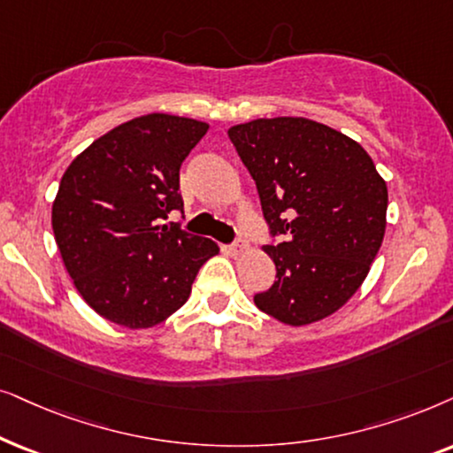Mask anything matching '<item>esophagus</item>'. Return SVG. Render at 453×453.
Wrapping results in <instances>:
<instances>
[{
  "label": "esophagus",
  "mask_w": 453,
  "mask_h": 453,
  "mask_svg": "<svg viewBox=\"0 0 453 453\" xmlns=\"http://www.w3.org/2000/svg\"><path fill=\"white\" fill-rule=\"evenodd\" d=\"M230 250H232V255H244L246 250H249V242H246L244 238H238L236 242H234L232 246H230Z\"/></svg>",
  "instance_id": "34e87169"
}]
</instances>
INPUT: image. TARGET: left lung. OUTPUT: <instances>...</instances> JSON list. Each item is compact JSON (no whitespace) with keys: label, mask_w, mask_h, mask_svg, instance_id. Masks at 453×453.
<instances>
[{"label":"left lung","mask_w":453,"mask_h":453,"mask_svg":"<svg viewBox=\"0 0 453 453\" xmlns=\"http://www.w3.org/2000/svg\"><path fill=\"white\" fill-rule=\"evenodd\" d=\"M227 136L257 184L277 271L255 304L288 325L321 321L352 298L381 249L388 186L357 141L312 119H252Z\"/></svg>","instance_id":"left-lung-1"}]
</instances>
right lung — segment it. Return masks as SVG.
Segmentation results:
<instances>
[{
	"instance_id": "add662e5",
	"label": "right lung",
	"mask_w": 453,
	"mask_h": 453,
	"mask_svg": "<svg viewBox=\"0 0 453 453\" xmlns=\"http://www.w3.org/2000/svg\"><path fill=\"white\" fill-rule=\"evenodd\" d=\"M209 126L149 113L119 124L65 170L51 223L81 296L107 321L147 329L190 296L213 240L161 226L184 211L180 167Z\"/></svg>"
}]
</instances>
